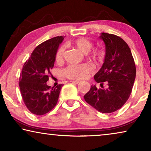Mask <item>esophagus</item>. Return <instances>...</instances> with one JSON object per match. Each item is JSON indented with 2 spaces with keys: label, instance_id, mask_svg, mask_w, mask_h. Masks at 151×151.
I'll use <instances>...</instances> for the list:
<instances>
[{
  "label": "esophagus",
  "instance_id": "obj_1",
  "mask_svg": "<svg viewBox=\"0 0 151 151\" xmlns=\"http://www.w3.org/2000/svg\"><path fill=\"white\" fill-rule=\"evenodd\" d=\"M70 82H72V83L76 84H78L80 83V82L78 81V80H71V81H70Z\"/></svg>",
  "mask_w": 151,
  "mask_h": 151
}]
</instances>
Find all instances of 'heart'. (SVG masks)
I'll list each match as a JSON object with an SVG mask.
<instances>
[{
	"mask_svg": "<svg viewBox=\"0 0 151 151\" xmlns=\"http://www.w3.org/2000/svg\"><path fill=\"white\" fill-rule=\"evenodd\" d=\"M71 45L77 47L78 49L84 53L87 52V56L95 62H100L104 56V52L100 49H91L93 43L91 40L85 38H76L71 42ZM65 47L64 45L60 46L56 50L55 54V61L58 63H61L63 61L65 55ZM93 71L92 66L88 64L81 65H68L63 73L65 77L71 80H83L88 78V76Z\"/></svg>",
	"mask_w": 151,
	"mask_h": 151,
	"instance_id": "heart-1",
	"label": "heart"
}]
</instances>
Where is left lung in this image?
<instances>
[{"instance_id":"obj_1","label":"left lung","mask_w":151,"mask_h":151,"mask_svg":"<svg viewBox=\"0 0 151 151\" xmlns=\"http://www.w3.org/2000/svg\"><path fill=\"white\" fill-rule=\"evenodd\" d=\"M106 46L104 62L94 76L100 87L91 85L84 100L103 113L115 112L127 102L131 96L136 76L135 64L131 49L120 37L102 33Z\"/></svg>"}]
</instances>
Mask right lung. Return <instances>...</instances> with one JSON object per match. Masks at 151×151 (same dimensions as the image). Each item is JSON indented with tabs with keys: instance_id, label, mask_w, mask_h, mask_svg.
Returning a JSON list of instances; mask_svg holds the SVG:
<instances>
[{
	"instance_id": "obj_1",
	"label": "right lung",
	"mask_w": 151,
	"mask_h": 151,
	"mask_svg": "<svg viewBox=\"0 0 151 151\" xmlns=\"http://www.w3.org/2000/svg\"><path fill=\"white\" fill-rule=\"evenodd\" d=\"M63 39V36L54 37L38 45L22 67L19 78L20 93L33 114H46L57 104L63 84L51 88L47 82L54 66L55 52Z\"/></svg>"
}]
</instances>
